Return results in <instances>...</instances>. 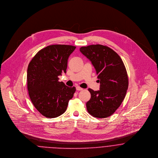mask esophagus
Returning a JSON list of instances; mask_svg holds the SVG:
<instances>
[{
    "instance_id": "1",
    "label": "esophagus",
    "mask_w": 158,
    "mask_h": 158,
    "mask_svg": "<svg viewBox=\"0 0 158 158\" xmlns=\"http://www.w3.org/2000/svg\"><path fill=\"white\" fill-rule=\"evenodd\" d=\"M76 89H77V91H81V90H83V89L81 88H80V86H77V87H76Z\"/></svg>"
}]
</instances>
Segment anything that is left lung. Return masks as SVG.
Masks as SVG:
<instances>
[{"label":"left lung","instance_id":"1","mask_svg":"<svg viewBox=\"0 0 158 158\" xmlns=\"http://www.w3.org/2000/svg\"><path fill=\"white\" fill-rule=\"evenodd\" d=\"M80 51L94 65L100 82V90L89 88L91 99L86 102L88 113L98 118L113 114L123 102L129 81L125 65L120 56L102 45L82 47Z\"/></svg>","mask_w":158,"mask_h":158}]
</instances>
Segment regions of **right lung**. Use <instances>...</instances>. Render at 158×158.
Wrapping results in <instances>:
<instances>
[{
	"label": "right lung",
	"instance_id": "add662e5",
	"mask_svg": "<svg viewBox=\"0 0 158 158\" xmlns=\"http://www.w3.org/2000/svg\"><path fill=\"white\" fill-rule=\"evenodd\" d=\"M76 47L49 45L37 53L29 64L27 72L28 93L34 106L43 116L56 118L63 114L76 91L59 81L66 73L67 60Z\"/></svg>",
	"mask_w": 158,
	"mask_h": 158
}]
</instances>
